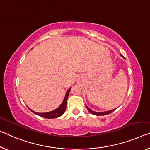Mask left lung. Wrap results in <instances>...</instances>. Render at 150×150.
I'll return each instance as SVG.
<instances>
[{"label":"left lung","instance_id":"obj_1","mask_svg":"<svg viewBox=\"0 0 150 150\" xmlns=\"http://www.w3.org/2000/svg\"><path fill=\"white\" fill-rule=\"evenodd\" d=\"M121 56L123 57H124L123 56H122L121 54ZM86 107L87 108V109L88 110V111L91 112V114L94 115H108V114L111 113L112 111H114V110H115V109H112V110H107V111H104V112H94V111H93V110H92L91 109H90V108H88V107H87L86 105Z\"/></svg>","mask_w":150,"mask_h":150}]
</instances>
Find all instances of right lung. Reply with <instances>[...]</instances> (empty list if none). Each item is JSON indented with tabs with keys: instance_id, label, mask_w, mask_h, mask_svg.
I'll use <instances>...</instances> for the list:
<instances>
[{
	"instance_id": "obj_1",
	"label": "right lung",
	"mask_w": 150,
	"mask_h": 150,
	"mask_svg": "<svg viewBox=\"0 0 150 150\" xmlns=\"http://www.w3.org/2000/svg\"><path fill=\"white\" fill-rule=\"evenodd\" d=\"M70 89H71V88H69L67 91V92H66L65 98H64L63 102H62L61 105L59 106L58 108H57L56 109L52 110V111L47 112H37L35 111H33V110H31V109H29V108L28 107L29 109L31 110V112H33V113L38 115L40 117H44V118H47V119L57 118V117L62 116V115L64 113V112H65L66 109V104H67L68 97L69 93H70Z\"/></svg>"
}]
</instances>
